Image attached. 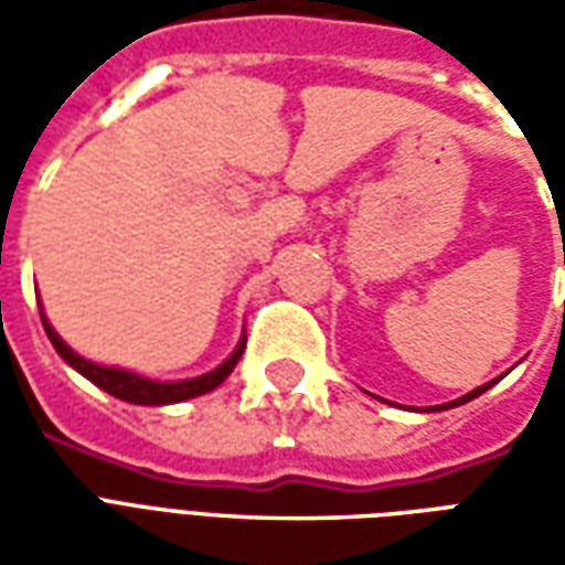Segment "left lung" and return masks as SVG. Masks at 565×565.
<instances>
[{
  "mask_svg": "<svg viewBox=\"0 0 565 565\" xmlns=\"http://www.w3.org/2000/svg\"><path fill=\"white\" fill-rule=\"evenodd\" d=\"M563 263H565V257H563ZM497 381H490V384H481V387H475V391H469V393H466V396H460V399H454V403H445V405H436V408H429V412H448V408H454V405L469 403V399H475V396H481V393H484V391H490V387H493Z\"/></svg>",
  "mask_w": 565,
  "mask_h": 565,
  "instance_id": "left-lung-1",
  "label": "left lung"
}]
</instances>
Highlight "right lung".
Returning <instances> with one entry per match:
<instances>
[{
	"mask_svg": "<svg viewBox=\"0 0 565 565\" xmlns=\"http://www.w3.org/2000/svg\"><path fill=\"white\" fill-rule=\"evenodd\" d=\"M42 323L44 332H47V339L56 348V354L66 360L68 366L78 369L81 375L87 381H93L99 391L111 393L117 399H124V403L132 405H172V403H184V399H193V396H202V393L214 391V387H221L223 381L230 379V372L235 369V363L242 360L245 354V335H242V342L235 348L233 354L223 360L221 366L211 369L205 375H199V379H184V381H150L145 375H136V372H127V369H115V366H99V363H90V360H84L81 354H75L72 348H68L56 330L47 323L42 311Z\"/></svg>",
	"mask_w": 565,
	"mask_h": 565,
	"instance_id": "1",
	"label": "right lung"
}]
</instances>
